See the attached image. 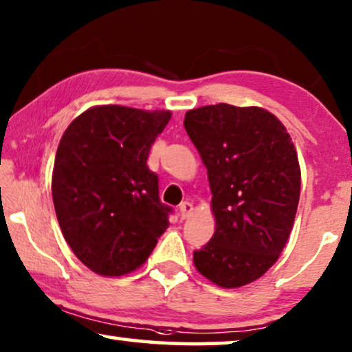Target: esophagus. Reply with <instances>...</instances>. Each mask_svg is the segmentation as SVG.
I'll return each mask as SVG.
<instances>
[{
  "instance_id": "obj_1",
  "label": "esophagus",
  "mask_w": 352,
  "mask_h": 352,
  "mask_svg": "<svg viewBox=\"0 0 352 352\" xmlns=\"http://www.w3.org/2000/svg\"><path fill=\"white\" fill-rule=\"evenodd\" d=\"M192 211H193V205H192L190 201L181 203V206H179V216H181V219H187L192 214Z\"/></svg>"
}]
</instances>
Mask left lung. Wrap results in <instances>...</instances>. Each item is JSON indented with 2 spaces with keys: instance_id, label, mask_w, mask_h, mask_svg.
I'll use <instances>...</instances> for the list:
<instances>
[{
  "instance_id": "1",
  "label": "left lung",
  "mask_w": 352,
  "mask_h": 352,
  "mask_svg": "<svg viewBox=\"0 0 352 352\" xmlns=\"http://www.w3.org/2000/svg\"><path fill=\"white\" fill-rule=\"evenodd\" d=\"M184 126L208 170L216 219L193 263L217 286H246L278 261L292 230L300 198L292 138L257 106H203L187 111Z\"/></svg>"
}]
</instances>
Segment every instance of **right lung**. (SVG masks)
<instances>
[{
    "mask_svg": "<svg viewBox=\"0 0 352 352\" xmlns=\"http://www.w3.org/2000/svg\"><path fill=\"white\" fill-rule=\"evenodd\" d=\"M170 111L95 106L68 125L52 173V198L74 256L101 276L135 272L154 251L173 211L147 166Z\"/></svg>",
    "mask_w": 352,
    "mask_h": 352,
    "instance_id": "right-lung-1",
    "label": "right lung"
}]
</instances>
